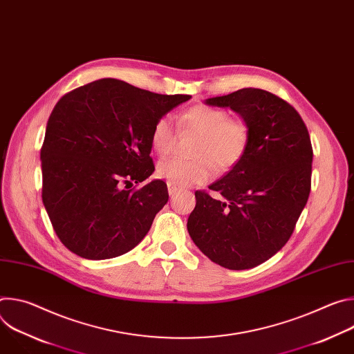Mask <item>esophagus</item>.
I'll return each mask as SVG.
<instances>
[{
	"instance_id": "1",
	"label": "esophagus",
	"mask_w": 354,
	"mask_h": 354,
	"mask_svg": "<svg viewBox=\"0 0 354 354\" xmlns=\"http://www.w3.org/2000/svg\"><path fill=\"white\" fill-rule=\"evenodd\" d=\"M178 190H179V186H178V185H174V183L168 182V193H169L171 196L175 194Z\"/></svg>"
}]
</instances>
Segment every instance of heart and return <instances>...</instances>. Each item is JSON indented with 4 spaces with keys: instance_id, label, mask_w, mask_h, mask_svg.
Returning <instances> with one entry per match:
<instances>
[{
    "instance_id": "obj_1",
    "label": "heart",
    "mask_w": 354,
    "mask_h": 354,
    "mask_svg": "<svg viewBox=\"0 0 354 354\" xmlns=\"http://www.w3.org/2000/svg\"><path fill=\"white\" fill-rule=\"evenodd\" d=\"M179 127L197 134L192 147L194 158H172L158 164L160 178L174 185H193L207 182L216 171L225 172L245 154L249 144V127L241 119H231L228 112L209 105H196L179 118ZM176 144V130L171 118H160L151 130V145L165 157Z\"/></svg>"
}]
</instances>
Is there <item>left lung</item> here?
Wrapping results in <instances>:
<instances>
[{
    "mask_svg": "<svg viewBox=\"0 0 354 354\" xmlns=\"http://www.w3.org/2000/svg\"><path fill=\"white\" fill-rule=\"evenodd\" d=\"M249 127L243 157L207 190H196L187 218L193 242L214 263L252 269L287 243L311 192L313 145L299 113L280 96L242 88L206 99Z\"/></svg>",
    "mask_w": 354,
    "mask_h": 354,
    "instance_id": "left-lung-1",
    "label": "left lung"
}]
</instances>
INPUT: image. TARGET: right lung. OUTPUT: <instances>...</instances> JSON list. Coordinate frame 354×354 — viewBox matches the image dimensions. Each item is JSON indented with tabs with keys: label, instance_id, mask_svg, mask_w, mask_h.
Listing matches in <instances>:
<instances>
[{
	"label": "right lung",
	"instance_id": "add662e5",
	"mask_svg": "<svg viewBox=\"0 0 354 354\" xmlns=\"http://www.w3.org/2000/svg\"><path fill=\"white\" fill-rule=\"evenodd\" d=\"M190 95H161L115 78L66 93L46 126L40 149L41 200L66 248L91 259L131 250L167 205L164 180L138 189L156 167L154 123Z\"/></svg>",
	"mask_w": 354,
	"mask_h": 354
}]
</instances>
